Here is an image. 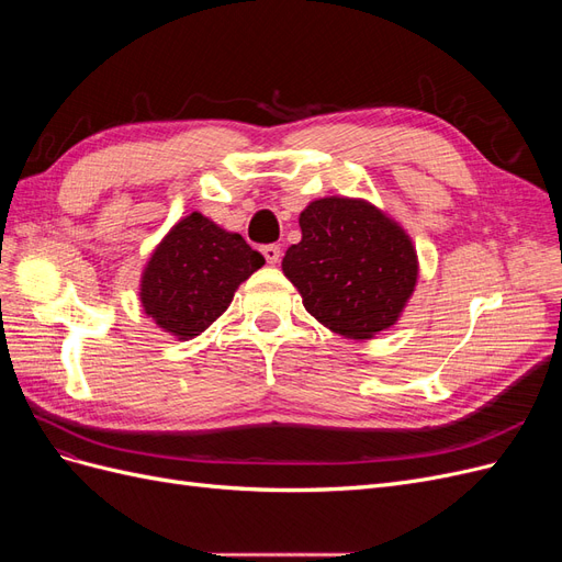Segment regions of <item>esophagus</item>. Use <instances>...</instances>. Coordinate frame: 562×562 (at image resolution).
Wrapping results in <instances>:
<instances>
[{
    "label": "esophagus",
    "mask_w": 562,
    "mask_h": 562,
    "mask_svg": "<svg viewBox=\"0 0 562 562\" xmlns=\"http://www.w3.org/2000/svg\"><path fill=\"white\" fill-rule=\"evenodd\" d=\"M260 252L265 255V260H267L269 265H277L279 258H281V248H279L277 244H265V246H260Z\"/></svg>",
    "instance_id": "obj_1"
}]
</instances>
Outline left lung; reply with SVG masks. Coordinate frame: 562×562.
Wrapping results in <instances>:
<instances>
[{
	"label": "left lung",
	"instance_id": "1",
	"mask_svg": "<svg viewBox=\"0 0 562 562\" xmlns=\"http://www.w3.org/2000/svg\"><path fill=\"white\" fill-rule=\"evenodd\" d=\"M302 241L285 250L283 274L304 310L333 333L368 339L394 326L417 281L405 232L366 201L328 196L300 213Z\"/></svg>",
	"mask_w": 562,
	"mask_h": 562
}]
</instances>
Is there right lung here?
I'll return each instance as SVG.
<instances>
[{
  "label": "right lung",
  "mask_w": 562,
  "mask_h": 562,
  "mask_svg": "<svg viewBox=\"0 0 562 562\" xmlns=\"http://www.w3.org/2000/svg\"><path fill=\"white\" fill-rule=\"evenodd\" d=\"M262 265V255L241 234L192 213L151 252L140 283L143 307L164 330L194 337L229 307L239 283Z\"/></svg>",
  "instance_id": "obj_1"
}]
</instances>
